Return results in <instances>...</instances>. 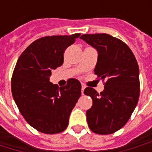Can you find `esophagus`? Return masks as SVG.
Masks as SVG:
<instances>
[{
  "label": "esophagus",
  "mask_w": 152,
  "mask_h": 152,
  "mask_svg": "<svg viewBox=\"0 0 152 152\" xmlns=\"http://www.w3.org/2000/svg\"><path fill=\"white\" fill-rule=\"evenodd\" d=\"M84 89H85V86H82L81 87V94H84Z\"/></svg>",
  "instance_id": "34e87169"
}]
</instances>
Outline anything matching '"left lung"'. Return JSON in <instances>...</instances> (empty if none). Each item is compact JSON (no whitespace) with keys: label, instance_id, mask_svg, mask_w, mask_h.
<instances>
[{"label":"left lung","instance_id":"1","mask_svg":"<svg viewBox=\"0 0 152 152\" xmlns=\"http://www.w3.org/2000/svg\"><path fill=\"white\" fill-rule=\"evenodd\" d=\"M98 51L94 74L104 83L99 94L87 87L84 94L92 98L87 110L89 129L95 134H113L127 123L137 106L139 93V68L127 45L111 35L84 34L80 37Z\"/></svg>","mask_w":152,"mask_h":152}]
</instances>
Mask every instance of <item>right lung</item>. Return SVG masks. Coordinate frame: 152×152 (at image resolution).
Masks as SVG:
<instances>
[{"mask_svg": "<svg viewBox=\"0 0 152 152\" xmlns=\"http://www.w3.org/2000/svg\"><path fill=\"white\" fill-rule=\"evenodd\" d=\"M80 33L45 37L29 45L18 58L11 79L12 95L31 127L47 134L66 129L71 112L81 94L78 80L66 86L50 82L51 71L63 63V53Z\"/></svg>", "mask_w": 152, "mask_h": 152, "instance_id": "add662e5", "label": "right lung"}]
</instances>
